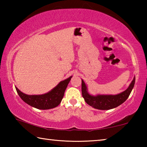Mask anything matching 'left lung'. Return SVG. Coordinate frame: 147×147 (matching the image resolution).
Returning <instances> with one entry per match:
<instances>
[{
	"label": "left lung",
	"instance_id": "1",
	"mask_svg": "<svg viewBox=\"0 0 147 147\" xmlns=\"http://www.w3.org/2000/svg\"><path fill=\"white\" fill-rule=\"evenodd\" d=\"M136 78L134 77L128 89L120 94L115 95H101L92 96L88 93L87 91V87L84 82L82 80V94L88 105L98 109H110L119 106L126 100L131 93L135 84Z\"/></svg>",
	"mask_w": 147,
	"mask_h": 147
}]
</instances>
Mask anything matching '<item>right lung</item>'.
<instances>
[{"label":"right lung","instance_id":"obj_1","mask_svg":"<svg viewBox=\"0 0 147 147\" xmlns=\"http://www.w3.org/2000/svg\"><path fill=\"white\" fill-rule=\"evenodd\" d=\"M71 78L72 76H70L60 82L58 86L49 93L40 95H28L22 93L16 87V89L22 100L30 106L39 109H49L55 108L60 104Z\"/></svg>","mask_w":147,"mask_h":147}]
</instances>
